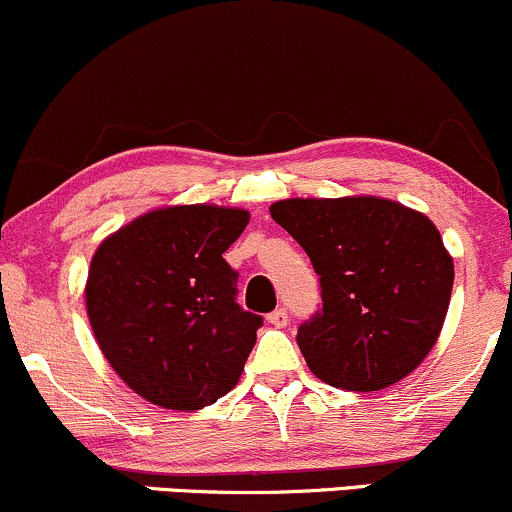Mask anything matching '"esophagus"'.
Segmentation results:
<instances>
[{
	"mask_svg": "<svg viewBox=\"0 0 512 512\" xmlns=\"http://www.w3.org/2000/svg\"><path fill=\"white\" fill-rule=\"evenodd\" d=\"M268 322H271L273 327H288V310H285V307H278L276 312L268 315Z\"/></svg>",
	"mask_w": 512,
	"mask_h": 512,
	"instance_id": "esophagus-1",
	"label": "esophagus"
}]
</instances>
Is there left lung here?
<instances>
[{"instance_id": "left-lung-1", "label": "left lung", "mask_w": 512, "mask_h": 512, "mask_svg": "<svg viewBox=\"0 0 512 512\" xmlns=\"http://www.w3.org/2000/svg\"><path fill=\"white\" fill-rule=\"evenodd\" d=\"M271 217L310 256L322 310L298 329L317 378L381 390L422 364L442 332L454 263L425 214L381 197L280 200Z\"/></svg>"}]
</instances>
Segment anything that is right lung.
I'll use <instances>...</instances> for the list:
<instances>
[{
	"instance_id": "obj_1",
	"label": "right lung",
	"mask_w": 512,
	"mask_h": 512,
	"mask_svg": "<svg viewBox=\"0 0 512 512\" xmlns=\"http://www.w3.org/2000/svg\"><path fill=\"white\" fill-rule=\"evenodd\" d=\"M249 212L153 210L102 241L87 273V317L104 359L148 403L202 410L236 386L261 315L236 302L224 251Z\"/></svg>"
}]
</instances>
